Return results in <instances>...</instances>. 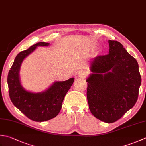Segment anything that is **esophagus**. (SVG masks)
I'll return each instance as SVG.
<instances>
[{
    "mask_svg": "<svg viewBox=\"0 0 146 146\" xmlns=\"http://www.w3.org/2000/svg\"><path fill=\"white\" fill-rule=\"evenodd\" d=\"M87 75H88V73L85 71H79L78 73V76L80 77V78H85V77H87Z\"/></svg>",
    "mask_w": 146,
    "mask_h": 146,
    "instance_id": "1",
    "label": "esophagus"
}]
</instances>
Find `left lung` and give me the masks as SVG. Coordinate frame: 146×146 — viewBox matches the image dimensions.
<instances>
[{
	"instance_id": "1",
	"label": "left lung",
	"mask_w": 146,
	"mask_h": 146,
	"mask_svg": "<svg viewBox=\"0 0 146 146\" xmlns=\"http://www.w3.org/2000/svg\"><path fill=\"white\" fill-rule=\"evenodd\" d=\"M109 54L91 62L92 73L86 80L91 113L108 123L120 119L138 99L141 76L136 59L121 43L110 40Z\"/></svg>"
}]
</instances>
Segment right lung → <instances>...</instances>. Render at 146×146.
Here are the masks:
<instances>
[{
  "mask_svg": "<svg viewBox=\"0 0 146 146\" xmlns=\"http://www.w3.org/2000/svg\"><path fill=\"white\" fill-rule=\"evenodd\" d=\"M49 43L38 42L16 56L9 71V94L13 104L28 118L35 121L52 119L61 111L66 94L74 82V78L66 81L55 82L44 92L33 93L26 90L19 80V70L24 59L38 46H48Z\"/></svg>",
  "mask_w": 146,
  "mask_h": 146,
  "instance_id": "obj_1",
  "label": "right lung"
}]
</instances>
